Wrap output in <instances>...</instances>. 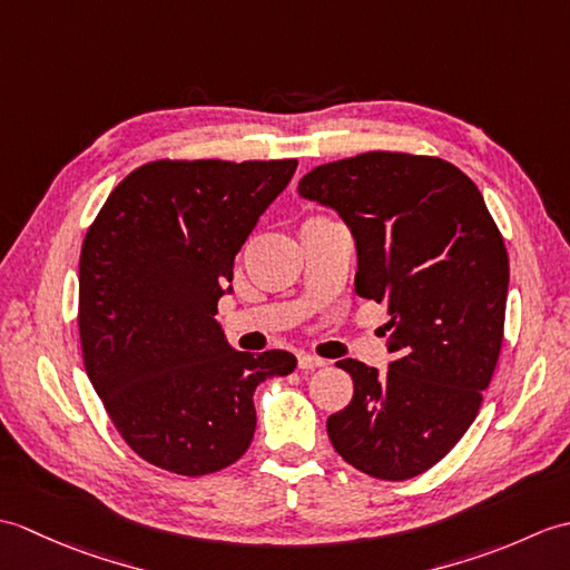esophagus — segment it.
I'll return each instance as SVG.
<instances>
[{
  "label": "esophagus",
  "instance_id": "obj_1",
  "mask_svg": "<svg viewBox=\"0 0 570 570\" xmlns=\"http://www.w3.org/2000/svg\"><path fill=\"white\" fill-rule=\"evenodd\" d=\"M325 360L316 357V355H308V353H301L298 355V367L301 370H316V367H323Z\"/></svg>",
  "mask_w": 570,
  "mask_h": 570
}]
</instances>
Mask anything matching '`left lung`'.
Returning <instances> with one entry per match:
<instances>
[{
	"mask_svg": "<svg viewBox=\"0 0 570 570\" xmlns=\"http://www.w3.org/2000/svg\"><path fill=\"white\" fill-rule=\"evenodd\" d=\"M298 196L347 225L355 292L390 313V367L337 362L355 394L328 419V439L372 478H416L463 439L498 365L510 286L500 229L478 186L433 156L323 164L298 180Z\"/></svg>",
	"mask_w": 570,
	"mask_h": 570,
	"instance_id": "1",
	"label": "left lung"
}]
</instances>
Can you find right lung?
<instances>
[{"instance_id":"1","label":"right lung","mask_w":570,"mask_h":570,"mask_svg":"<svg viewBox=\"0 0 570 570\" xmlns=\"http://www.w3.org/2000/svg\"><path fill=\"white\" fill-rule=\"evenodd\" d=\"M298 161H151L119 184L80 252V343L127 445L176 475L233 465L257 429L254 390L286 377V350L227 343L217 301L235 254Z\"/></svg>"}]
</instances>
